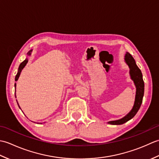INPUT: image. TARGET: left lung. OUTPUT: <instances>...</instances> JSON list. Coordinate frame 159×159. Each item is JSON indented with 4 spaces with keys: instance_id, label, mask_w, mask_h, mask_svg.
Instances as JSON below:
<instances>
[{
    "instance_id": "obj_1",
    "label": "left lung",
    "mask_w": 159,
    "mask_h": 159,
    "mask_svg": "<svg viewBox=\"0 0 159 159\" xmlns=\"http://www.w3.org/2000/svg\"><path fill=\"white\" fill-rule=\"evenodd\" d=\"M124 61L127 66L129 67V74L131 80H133L134 85L136 87V94L134 98V105L130 111L126 116L121 118L120 120L109 121L108 124L111 125H120L127 122L128 121L134 117L139 111L143 100L144 94V82L143 80V75L140 69L137 66L135 61L129 52H126L124 56Z\"/></svg>"
}]
</instances>
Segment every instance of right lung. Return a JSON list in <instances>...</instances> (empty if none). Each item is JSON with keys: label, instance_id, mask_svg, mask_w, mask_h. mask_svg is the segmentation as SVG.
<instances>
[{"label": "right lung", "instance_id": "1", "mask_svg": "<svg viewBox=\"0 0 159 159\" xmlns=\"http://www.w3.org/2000/svg\"><path fill=\"white\" fill-rule=\"evenodd\" d=\"M32 51H33V50H29V51L27 52V55H28V56H31ZM28 61H29V59H28V58H26V59H25V61H24L23 62H22L20 64L19 67H18V73H17L16 76V78H15V81H17V80H18L19 77H20V74H21L22 70H23L24 67H25L26 66V64H27ZM14 86H15V96H16V83H15V85H14ZM16 101H17V100H16ZM17 103H18V107H19L20 109V107L19 104H18V102H17ZM43 123H45V122H43ZM38 124H42V123H39V122H38Z\"/></svg>", "mask_w": 159, "mask_h": 159}]
</instances>
